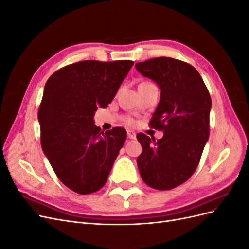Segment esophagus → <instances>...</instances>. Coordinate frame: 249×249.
Returning <instances> with one entry per match:
<instances>
[{
	"label": "esophagus",
	"mask_w": 249,
	"mask_h": 249,
	"mask_svg": "<svg viewBox=\"0 0 249 249\" xmlns=\"http://www.w3.org/2000/svg\"><path fill=\"white\" fill-rule=\"evenodd\" d=\"M127 137H129L130 139H135V138H136V133H135L134 131L129 130V131H127Z\"/></svg>",
	"instance_id": "1"
}]
</instances>
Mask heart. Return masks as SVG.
<instances>
[{
    "label": "heart",
    "instance_id": "obj_1",
    "mask_svg": "<svg viewBox=\"0 0 249 249\" xmlns=\"http://www.w3.org/2000/svg\"><path fill=\"white\" fill-rule=\"evenodd\" d=\"M124 124H127V125H131V126L135 125V124H136V122H135V120H134L132 117H130V116H126V117H124Z\"/></svg>",
    "mask_w": 249,
    "mask_h": 249
}]
</instances>
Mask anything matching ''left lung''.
<instances>
[{"label":"left lung","instance_id":"obj_1","mask_svg":"<svg viewBox=\"0 0 249 249\" xmlns=\"http://www.w3.org/2000/svg\"><path fill=\"white\" fill-rule=\"evenodd\" d=\"M136 70L160 87V103L149 125L164 133L157 141L137 135L142 146L139 172L147 186L170 190L189 179L198 166L210 134L212 101L199 72L189 63L158 57L136 63Z\"/></svg>","mask_w":249,"mask_h":249}]
</instances>
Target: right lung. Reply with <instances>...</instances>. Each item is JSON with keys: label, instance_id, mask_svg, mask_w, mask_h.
Returning a JSON list of instances; mask_svg holds the SVG:
<instances>
[{"label": "right lung", "instance_id": "obj_1", "mask_svg": "<svg viewBox=\"0 0 249 249\" xmlns=\"http://www.w3.org/2000/svg\"><path fill=\"white\" fill-rule=\"evenodd\" d=\"M133 64L85 60L58 70L44 86L38 110L41 147L58 178L79 194L106 184L124 146V127L104 132L93 117L114 99Z\"/></svg>", "mask_w": 249, "mask_h": 249}]
</instances>
